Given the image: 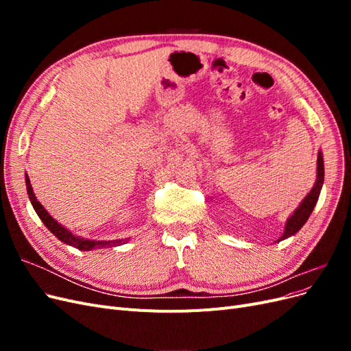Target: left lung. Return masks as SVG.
<instances>
[{"label": "left lung", "mask_w": 351, "mask_h": 351, "mask_svg": "<svg viewBox=\"0 0 351 351\" xmlns=\"http://www.w3.org/2000/svg\"><path fill=\"white\" fill-rule=\"evenodd\" d=\"M322 184H324V159H322V154L319 152V155H317V178H316V183H315L313 189L311 190V193L304 197V200L302 202L300 206L294 210V214L290 217L289 221H287L285 231H284V234L281 236L280 240H284L287 237L295 234V232L304 226V222L312 214V210L316 205L317 199H319Z\"/></svg>", "instance_id": "left-lung-1"}]
</instances>
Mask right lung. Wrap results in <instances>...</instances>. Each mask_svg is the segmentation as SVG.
<instances>
[{"label": "right lung", "instance_id": "obj_1", "mask_svg": "<svg viewBox=\"0 0 351 351\" xmlns=\"http://www.w3.org/2000/svg\"><path fill=\"white\" fill-rule=\"evenodd\" d=\"M26 189H27L29 199L32 202V205H34L38 217L42 219V222H44L45 227L52 232V234H54L57 239H60L61 241L70 244V246L77 247L79 250H92V249H99V247H107V246H115V244L123 243V240L95 241V240H84V239L73 236L66 227H62L61 224H58V222L45 210V208L39 204V200L34 195V190H32V186H30L27 176H26Z\"/></svg>", "mask_w": 351, "mask_h": 351}]
</instances>
